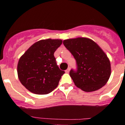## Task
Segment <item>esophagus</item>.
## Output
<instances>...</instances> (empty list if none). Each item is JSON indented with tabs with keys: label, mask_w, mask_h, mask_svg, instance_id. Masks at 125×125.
<instances>
[{
	"label": "esophagus",
	"mask_w": 125,
	"mask_h": 125,
	"mask_svg": "<svg viewBox=\"0 0 125 125\" xmlns=\"http://www.w3.org/2000/svg\"><path fill=\"white\" fill-rule=\"evenodd\" d=\"M70 68L69 67V68H68L66 70H65V72L68 73H69V72H70Z\"/></svg>",
	"instance_id": "esophagus-1"
}]
</instances>
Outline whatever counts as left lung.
I'll use <instances>...</instances> for the list:
<instances>
[{
    "label": "left lung",
    "mask_w": 125,
    "mask_h": 125,
    "mask_svg": "<svg viewBox=\"0 0 125 125\" xmlns=\"http://www.w3.org/2000/svg\"><path fill=\"white\" fill-rule=\"evenodd\" d=\"M63 43L76 61L77 70L70 72L75 86L85 92L95 91L103 87L110 76L111 66L98 44L86 38L65 39Z\"/></svg>",
    "instance_id": "obj_1"
}]
</instances>
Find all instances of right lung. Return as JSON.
I'll return each mask as SVG.
<instances>
[{
    "label": "right lung",
    "instance_id": "add662e5",
    "mask_svg": "<svg viewBox=\"0 0 125 125\" xmlns=\"http://www.w3.org/2000/svg\"><path fill=\"white\" fill-rule=\"evenodd\" d=\"M62 44L61 39H42L32 44L20 58L17 65L21 83L36 94L54 90L65 72L57 66L54 52Z\"/></svg>",
    "mask_w": 125,
    "mask_h": 125
}]
</instances>
